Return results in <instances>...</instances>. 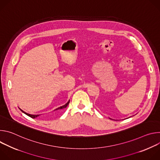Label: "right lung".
<instances>
[{"label": "right lung", "mask_w": 160, "mask_h": 160, "mask_svg": "<svg viewBox=\"0 0 160 160\" xmlns=\"http://www.w3.org/2000/svg\"><path fill=\"white\" fill-rule=\"evenodd\" d=\"M69 102H70V101H68L66 104H64V105H63V106H61V107H59L58 108H57L56 109H55L56 111H57V110H60V109H64V108H66L67 107V106L68 105V104H69ZM19 109L22 112H24L25 114H26L27 115H28V117H31V118H37V117H38L39 116V115H30V114H28V113H27V112H25V111H22V109H21L20 108H19ZM54 110V111H55Z\"/></svg>", "instance_id": "right-lung-1"}]
</instances>
